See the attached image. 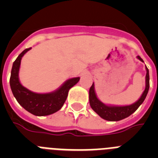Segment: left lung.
<instances>
[{
	"label": "left lung",
	"instance_id": "8db88e82",
	"mask_svg": "<svg viewBox=\"0 0 158 158\" xmlns=\"http://www.w3.org/2000/svg\"><path fill=\"white\" fill-rule=\"evenodd\" d=\"M137 58L140 60L141 62H143V60L141 58L140 56ZM146 88L144 92L142 93L140 98L137 100L135 103L127 106H112L107 105L102 103L96 96V92H95L94 83H93L91 88L89 89V104L91 106L92 109L98 114L102 118H104L107 121H119L121 119L130 116L131 114H133L139 106L143 103L147 96L149 88H150V75H149V69L146 65Z\"/></svg>",
	"mask_w": 158,
	"mask_h": 158
}]
</instances>
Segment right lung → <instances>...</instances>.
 <instances>
[{
  "instance_id": "right-lung-1",
  "label": "right lung",
  "mask_w": 158,
  "mask_h": 158,
  "mask_svg": "<svg viewBox=\"0 0 158 158\" xmlns=\"http://www.w3.org/2000/svg\"><path fill=\"white\" fill-rule=\"evenodd\" d=\"M31 47L25 49L12 65L10 77V87L17 102L25 110L37 116L51 115L62 108L68 96L69 90L75 85L80 77L70 78L57 90L48 93H36L23 87L19 79V71L23 56Z\"/></svg>"
}]
</instances>
